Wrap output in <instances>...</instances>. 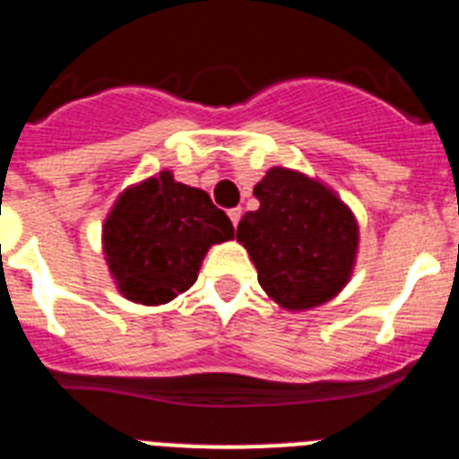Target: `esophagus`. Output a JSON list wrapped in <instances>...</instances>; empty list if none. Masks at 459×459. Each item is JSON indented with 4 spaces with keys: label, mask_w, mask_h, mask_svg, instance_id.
<instances>
[{
    "label": "esophagus",
    "mask_w": 459,
    "mask_h": 459,
    "mask_svg": "<svg viewBox=\"0 0 459 459\" xmlns=\"http://www.w3.org/2000/svg\"><path fill=\"white\" fill-rule=\"evenodd\" d=\"M241 216H243L241 206H237V209H230V221H232L234 227L238 225V221H241Z\"/></svg>",
    "instance_id": "1"
}]
</instances>
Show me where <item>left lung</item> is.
Wrapping results in <instances>:
<instances>
[{
	"instance_id": "8db88e82",
	"label": "left lung",
	"mask_w": 459,
	"mask_h": 459,
	"mask_svg": "<svg viewBox=\"0 0 459 459\" xmlns=\"http://www.w3.org/2000/svg\"><path fill=\"white\" fill-rule=\"evenodd\" d=\"M257 211L237 227L257 280L290 312L312 310L347 287L359 255V221L331 186L290 168H271L255 186Z\"/></svg>"
}]
</instances>
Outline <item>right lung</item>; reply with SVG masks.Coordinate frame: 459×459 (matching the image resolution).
I'll return each mask as SVG.
<instances>
[{
    "instance_id": "obj_1",
    "label": "right lung",
    "mask_w": 459,
    "mask_h": 459,
    "mask_svg": "<svg viewBox=\"0 0 459 459\" xmlns=\"http://www.w3.org/2000/svg\"><path fill=\"white\" fill-rule=\"evenodd\" d=\"M100 238L119 294L163 306L195 285L211 246L234 238V227L204 190L160 169L117 197Z\"/></svg>"
}]
</instances>
